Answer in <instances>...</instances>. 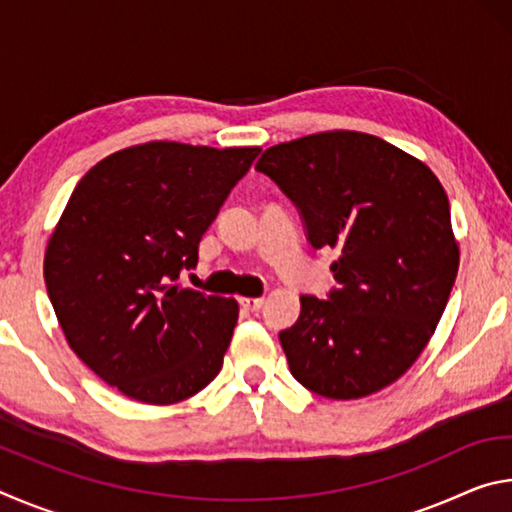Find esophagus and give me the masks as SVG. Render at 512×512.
Masks as SVG:
<instances>
[{
    "label": "esophagus",
    "mask_w": 512,
    "mask_h": 512,
    "mask_svg": "<svg viewBox=\"0 0 512 512\" xmlns=\"http://www.w3.org/2000/svg\"><path fill=\"white\" fill-rule=\"evenodd\" d=\"M241 307L250 311V314H255V311L264 307V298H241Z\"/></svg>",
    "instance_id": "esophagus-1"
}]
</instances>
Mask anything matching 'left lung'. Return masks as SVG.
<instances>
[{"label": "left lung", "mask_w": 512, "mask_h": 512, "mask_svg": "<svg viewBox=\"0 0 512 512\" xmlns=\"http://www.w3.org/2000/svg\"><path fill=\"white\" fill-rule=\"evenodd\" d=\"M296 205L311 248H334L336 287L300 296L282 329L289 370L329 400H357L413 366L447 307L458 246L443 185L375 135L277 144L255 164Z\"/></svg>", "instance_id": "left-lung-1"}]
</instances>
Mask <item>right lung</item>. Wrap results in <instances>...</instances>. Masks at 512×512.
Listing matches in <instances>:
<instances>
[{
	"label": "right lung",
	"instance_id": "obj_1",
	"mask_svg": "<svg viewBox=\"0 0 512 512\" xmlns=\"http://www.w3.org/2000/svg\"><path fill=\"white\" fill-rule=\"evenodd\" d=\"M257 155L151 142L108 155L74 187L45 284L69 348L108 386L173 404L219 375L237 302L180 289L178 277Z\"/></svg>",
	"mask_w": 512,
	"mask_h": 512
}]
</instances>
